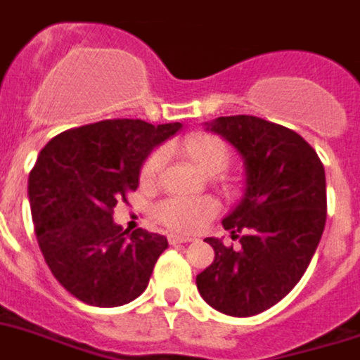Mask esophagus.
I'll return each mask as SVG.
<instances>
[{
	"instance_id": "34e87169",
	"label": "esophagus",
	"mask_w": 360,
	"mask_h": 360,
	"mask_svg": "<svg viewBox=\"0 0 360 360\" xmlns=\"http://www.w3.org/2000/svg\"><path fill=\"white\" fill-rule=\"evenodd\" d=\"M193 241L191 238H184V236H176V234H171L169 236V243L171 245H178V243H189Z\"/></svg>"
}]
</instances>
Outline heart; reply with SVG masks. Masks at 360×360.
Instances as JSON below:
<instances>
[{"label":"heart","mask_w":360,"mask_h":360,"mask_svg":"<svg viewBox=\"0 0 360 360\" xmlns=\"http://www.w3.org/2000/svg\"><path fill=\"white\" fill-rule=\"evenodd\" d=\"M174 151H178L186 160L195 165L205 174H218L229 167L232 160V151L224 139L212 133L198 131L184 136L182 141L173 144ZM162 151L149 153L141 167V182L144 186L155 182L158 171L162 167ZM214 184L221 191H232V182L225 176H216ZM218 212V205L209 196L202 198H169L158 203L155 209V216L160 224L169 227L174 232L191 234L196 232L212 219Z\"/></svg>","instance_id":"heart-1"}]
</instances>
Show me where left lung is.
I'll list each match as a JSON object with an SVG mask.
<instances>
[{
    "mask_svg": "<svg viewBox=\"0 0 360 360\" xmlns=\"http://www.w3.org/2000/svg\"><path fill=\"white\" fill-rule=\"evenodd\" d=\"M207 126L243 157L247 191L224 219L240 247L205 238L214 262L196 287L214 310L250 317L279 303L310 265L326 224L324 167L316 149L281 124L232 115Z\"/></svg>",
    "mask_w": 360,
    "mask_h": 360,
    "instance_id": "1",
    "label": "left lung"
}]
</instances>
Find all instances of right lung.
<instances>
[{
    "mask_svg": "<svg viewBox=\"0 0 360 360\" xmlns=\"http://www.w3.org/2000/svg\"><path fill=\"white\" fill-rule=\"evenodd\" d=\"M180 128L108 119L66 129L41 149L28 176L34 231L53 278L82 303L120 307L148 288L167 240L122 231L113 209L136 191L151 149Z\"/></svg>",
    "mask_w": 360,
    "mask_h": 360,
    "instance_id": "right-lung-1",
    "label": "right lung"
}]
</instances>
